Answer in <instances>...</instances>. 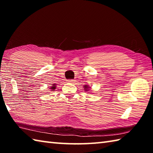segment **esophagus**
<instances>
[{
    "label": "esophagus",
    "instance_id": "obj_1",
    "mask_svg": "<svg viewBox=\"0 0 153 153\" xmlns=\"http://www.w3.org/2000/svg\"><path fill=\"white\" fill-rule=\"evenodd\" d=\"M67 82H73L74 80H73V79H68V80H67Z\"/></svg>",
    "mask_w": 153,
    "mask_h": 153
}]
</instances>
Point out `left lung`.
Listing matches in <instances>:
<instances>
[{
  "instance_id": "left-lung-1",
  "label": "left lung",
  "mask_w": 153,
  "mask_h": 153,
  "mask_svg": "<svg viewBox=\"0 0 153 153\" xmlns=\"http://www.w3.org/2000/svg\"><path fill=\"white\" fill-rule=\"evenodd\" d=\"M84 90H85V91H88V86H84Z\"/></svg>"
}]
</instances>
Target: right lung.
I'll use <instances>...</instances> for the list:
<instances>
[{
	"mask_svg": "<svg viewBox=\"0 0 153 153\" xmlns=\"http://www.w3.org/2000/svg\"><path fill=\"white\" fill-rule=\"evenodd\" d=\"M55 88H56L55 84H53V86H51V89H52V90H55ZM52 91H53V90H52Z\"/></svg>",
	"mask_w": 153,
	"mask_h": 153,
	"instance_id": "right-lung-1",
	"label": "right lung"
}]
</instances>
